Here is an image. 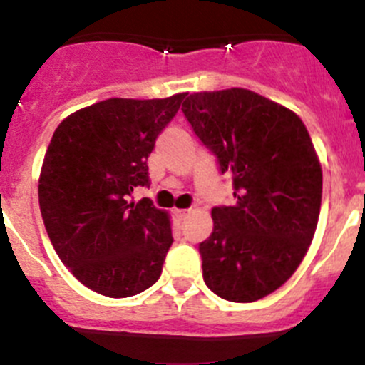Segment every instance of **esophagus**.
Masks as SVG:
<instances>
[{"label":"esophagus","instance_id":"34e87169","mask_svg":"<svg viewBox=\"0 0 365 365\" xmlns=\"http://www.w3.org/2000/svg\"><path fill=\"white\" fill-rule=\"evenodd\" d=\"M189 213H190V210H175V215L178 217V219H185Z\"/></svg>","mask_w":365,"mask_h":365}]
</instances>
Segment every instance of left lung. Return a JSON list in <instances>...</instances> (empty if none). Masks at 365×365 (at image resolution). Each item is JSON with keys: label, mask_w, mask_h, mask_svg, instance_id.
Segmentation results:
<instances>
[{"label": "left lung", "mask_w": 365, "mask_h": 365, "mask_svg": "<svg viewBox=\"0 0 365 365\" xmlns=\"http://www.w3.org/2000/svg\"><path fill=\"white\" fill-rule=\"evenodd\" d=\"M182 111L233 175L237 200L212 208L213 231L200 244L206 286L224 300H259L292 277L318 226L323 175L307 128L244 88L192 93Z\"/></svg>", "instance_id": "obj_1"}]
</instances>
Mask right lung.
Returning a JSON list of instances; mask_svg holds the SVG:
<instances>
[{
    "mask_svg": "<svg viewBox=\"0 0 365 365\" xmlns=\"http://www.w3.org/2000/svg\"><path fill=\"white\" fill-rule=\"evenodd\" d=\"M187 93L108 98L70 114L54 130L38 203L54 251L77 281L104 297L138 295L160 277L173 244L168 213L148 197V157Z\"/></svg>",
    "mask_w": 365,
    "mask_h": 365,
    "instance_id": "obj_1",
    "label": "right lung"
}]
</instances>
